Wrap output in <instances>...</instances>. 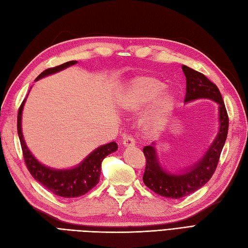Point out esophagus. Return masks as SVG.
<instances>
[{
  "label": "esophagus",
  "mask_w": 248,
  "mask_h": 248,
  "mask_svg": "<svg viewBox=\"0 0 248 248\" xmlns=\"http://www.w3.org/2000/svg\"><path fill=\"white\" fill-rule=\"evenodd\" d=\"M123 145L124 146H134L135 145V139L131 137V136H125L123 140Z\"/></svg>",
  "instance_id": "1"
}]
</instances>
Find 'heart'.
I'll use <instances>...</instances> for the list:
<instances>
[{
	"instance_id": "b5f03b06",
	"label": "heart",
	"mask_w": 248,
	"mask_h": 248,
	"mask_svg": "<svg viewBox=\"0 0 248 248\" xmlns=\"http://www.w3.org/2000/svg\"><path fill=\"white\" fill-rule=\"evenodd\" d=\"M163 88V83L152 77H138L128 84L122 94H120V103L127 110H139L152 103ZM173 106L174 99L170 94L160 96L146 117V128L150 130L159 129L173 110Z\"/></svg>"
}]
</instances>
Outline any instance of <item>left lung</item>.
<instances>
[{"label":"left lung","mask_w":248,"mask_h":248,"mask_svg":"<svg viewBox=\"0 0 248 248\" xmlns=\"http://www.w3.org/2000/svg\"><path fill=\"white\" fill-rule=\"evenodd\" d=\"M182 69L186 77L185 103L198 98H210L218 104L219 130L216 139L202 158L189 169L187 168L178 173H169L163 169L157 159L154 144L144 146L145 169L142 178L143 183L157 195L172 199L183 198L208 183L217 168L229 127L228 113L216 84L210 81L203 74L186 65H183Z\"/></svg>","instance_id":"left-lung-1"}]
</instances>
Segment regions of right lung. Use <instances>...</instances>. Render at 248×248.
<instances>
[{"mask_svg": "<svg viewBox=\"0 0 248 248\" xmlns=\"http://www.w3.org/2000/svg\"><path fill=\"white\" fill-rule=\"evenodd\" d=\"M76 63H77L76 61H69V62L59 65V66L48 68L44 70L36 78V80L45 77V76L60 72V70ZM24 102L25 99L18 110L17 129L24 163L30 173L49 191H51L52 194L57 196L64 197V198H74V197H80L87 194L90 189H92L98 183L100 176V166H102L103 159L107 155L115 152L118 150V144L115 142H110L108 144L99 146L98 149L93 151L81 164L73 169L55 170L45 167L38 163L24 142L21 131V114Z\"/></svg>", "mask_w": 248, "mask_h": 248, "instance_id": "1", "label": "right lung"}]
</instances>
